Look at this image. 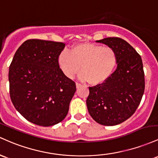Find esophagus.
Segmentation results:
<instances>
[{
	"instance_id": "obj_1",
	"label": "esophagus",
	"mask_w": 158,
	"mask_h": 158,
	"mask_svg": "<svg viewBox=\"0 0 158 158\" xmlns=\"http://www.w3.org/2000/svg\"><path fill=\"white\" fill-rule=\"evenodd\" d=\"M82 86V85H81V84H79V83H76V87L77 88H80Z\"/></svg>"
}]
</instances>
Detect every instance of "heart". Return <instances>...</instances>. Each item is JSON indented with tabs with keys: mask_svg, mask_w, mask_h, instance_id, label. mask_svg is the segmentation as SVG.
Masks as SVG:
<instances>
[{
	"mask_svg": "<svg viewBox=\"0 0 158 158\" xmlns=\"http://www.w3.org/2000/svg\"><path fill=\"white\" fill-rule=\"evenodd\" d=\"M117 63V53L113 48L88 42L74 45L69 52L63 51L57 56L58 66L65 77L72 78L81 68L80 79L93 85L107 81Z\"/></svg>",
	"mask_w": 158,
	"mask_h": 158,
	"instance_id": "1",
	"label": "heart"
}]
</instances>
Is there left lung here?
Returning <instances> with one entry per match:
<instances>
[{"label": "left lung", "mask_w": 158, "mask_h": 158, "mask_svg": "<svg viewBox=\"0 0 158 158\" xmlns=\"http://www.w3.org/2000/svg\"><path fill=\"white\" fill-rule=\"evenodd\" d=\"M96 42L116 51L117 68L105 82L89 88L86 106L95 122L112 126L130 118L141 102L145 89L143 61L135 49L121 38L108 37Z\"/></svg>", "instance_id": "left-lung-1"}]
</instances>
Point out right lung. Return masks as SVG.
I'll return each mask as SVG.
<instances>
[{
  "mask_svg": "<svg viewBox=\"0 0 158 158\" xmlns=\"http://www.w3.org/2000/svg\"><path fill=\"white\" fill-rule=\"evenodd\" d=\"M65 46L53 41L27 40L10 64V98L18 112L35 125H54L69 112L76 85L58 66L57 56Z\"/></svg>",
  "mask_w": 158,
  "mask_h": 158,
  "instance_id": "right-lung-1",
  "label": "right lung"
}]
</instances>
